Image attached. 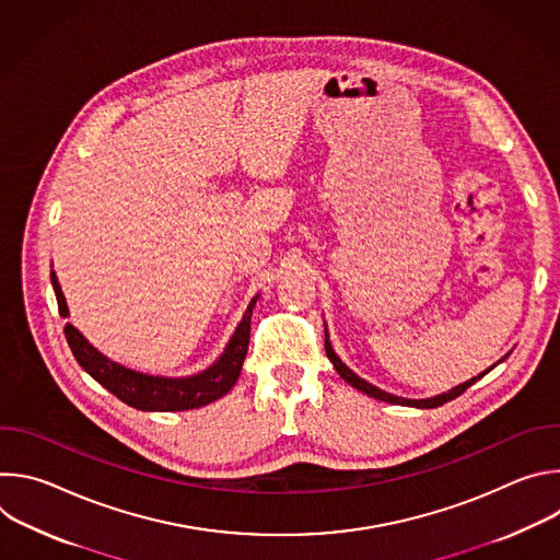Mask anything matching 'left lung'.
I'll use <instances>...</instances> for the list:
<instances>
[{
  "label": "left lung",
  "mask_w": 560,
  "mask_h": 560,
  "mask_svg": "<svg viewBox=\"0 0 560 560\" xmlns=\"http://www.w3.org/2000/svg\"><path fill=\"white\" fill-rule=\"evenodd\" d=\"M326 354H328V359L332 361V365H335V370L341 374V378L343 381H348L352 387H357V389H361V392H365L368 396H372V398H378V401H385V404H394V406H410V408H423V410H430V408H439V406H443V404H447V401H452V398H456V396H460L469 385H474L478 378L481 376H486L490 370H486L483 374H478V376H474V378H469V381H465V383H460V385H456V387H452L450 392H445V394H439V396H432V398H419V401H415V398H401V396H394V394H387V392H383V389H378V387H374L372 383H368V381H363L361 376H357L346 363H341V359L335 354V350H332V346H330V341H328V335H326ZM503 361V359H501Z\"/></svg>",
  "instance_id": "8db88e82"
}]
</instances>
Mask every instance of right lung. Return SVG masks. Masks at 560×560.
<instances>
[{
    "label": "right lung",
    "mask_w": 560,
    "mask_h": 560,
    "mask_svg": "<svg viewBox=\"0 0 560 560\" xmlns=\"http://www.w3.org/2000/svg\"><path fill=\"white\" fill-rule=\"evenodd\" d=\"M50 279L55 288L59 314L68 316L66 299L61 294L55 272L50 275ZM255 303H257V296L250 301L244 314V322L238 324L221 359L206 372L186 376V378L148 376V374L128 370L106 359L102 352H97L70 324L63 326V335L77 363L82 365L100 385L113 392L126 406L143 412H182V410H195L217 401V398H221L236 383L238 374H242L244 359L248 354L250 316H253Z\"/></svg>",
    "instance_id": "obj_1"
}]
</instances>
